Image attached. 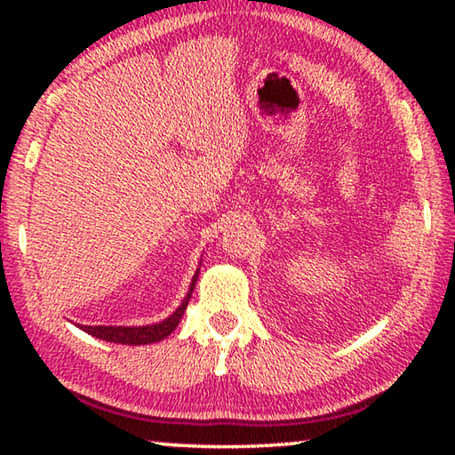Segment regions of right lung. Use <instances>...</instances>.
<instances>
[{
  "instance_id": "obj_1",
  "label": "right lung",
  "mask_w": 455,
  "mask_h": 455,
  "mask_svg": "<svg viewBox=\"0 0 455 455\" xmlns=\"http://www.w3.org/2000/svg\"><path fill=\"white\" fill-rule=\"evenodd\" d=\"M203 263V260H200ZM198 273L200 268H196L195 276H192V283L188 287L187 297L182 299V303L176 307V311L171 315V317H166L158 323H152V325H138V327H116V325H80L82 331H86L88 335L96 337V339H102V341H110V343H120V345H148V343H158L166 339L168 335L172 333V331L179 327V323L182 319L184 311H187L188 301L192 297V291H195V284L198 279Z\"/></svg>"
}]
</instances>
